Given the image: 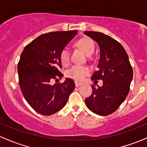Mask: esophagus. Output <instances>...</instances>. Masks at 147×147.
Here are the masks:
<instances>
[{
    "instance_id": "esophagus-1",
    "label": "esophagus",
    "mask_w": 147,
    "mask_h": 147,
    "mask_svg": "<svg viewBox=\"0 0 147 147\" xmlns=\"http://www.w3.org/2000/svg\"><path fill=\"white\" fill-rule=\"evenodd\" d=\"M75 86H76L77 87H80V86H81V85H82L83 84V83H82V82H75Z\"/></svg>"
}]
</instances>
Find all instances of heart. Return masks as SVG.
<instances>
[{
    "label": "heart",
    "mask_w": 147,
    "mask_h": 147,
    "mask_svg": "<svg viewBox=\"0 0 147 147\" xmlns=\"http://www.w3.org/2000/svg\"><path fill=\"white\" fill-rule=\"evenodd\" d=\"M77 45L79 46L87 56H90L94 52V45L93 41L90 38H82L78 41ZM60 61L63 65H66L69 63L70 53L67 47H65L62 50L60 55ZM90 73V69L88 67L80 65H75L66 72V75L68 78L73 79L77 81H82L84 77Z\"/></svg>",
    "instance_id": "obj_1"
}]
</instances>
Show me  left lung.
<instances>
[{
	"label": "left lung",
	"mask_w": 147,
	"mask_h": 147,
	"mask_svg": "<svg viewBox=\"0 0 147 147\" xmlns=\"http://www.w3.org/2000/svg\"><path fill=\"white\" fill-rule=\"evenodd\" d=\"M100 47V57L97 71L92 80H102L103 85H92L91 95L85 99L90 111L101 116L116 111L127 97L133 78V70L128 55L116 40L99 32L84 31Z\"/></svg>",
	"instance_id": "8db88e82"
}]
</instances>
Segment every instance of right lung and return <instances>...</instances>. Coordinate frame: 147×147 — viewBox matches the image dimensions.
I'll return each mask as SVG.
<instances>
[{
    "instance_id": "add662e5",
    "label": "right lung",
    "mask_w": 147,
    "mask_h": 147,
    "mask_svg": "<svg viewBox=\"0 0 147 147\" xmlns=\"http://www.w3.org/2000/svg\"><path fill=\"white\" fill-rule=\"evenodd\" d=\"M77 33V30H69L42 34L21 53L18 64L19 84L26 101L39 114L46 116L58 112L75 89V82L70 78H65L62 84L50 82L57 78L62 79L60 53Z\"/></svg>"
}]
</instances>
